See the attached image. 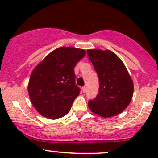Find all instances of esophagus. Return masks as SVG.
<instances>
[{"mask_svg": "<svg viewBox=\"0 0 158 158\" xmlns=\"http://www.w3.org/2000/svg\"><path fill=\"white\" fill-rule=\"evenodd\" d=\"M82 92L83 93H85L86 91H87V88H86V87H83L82 88Z\"/></svg>", "mask_w": 158, "mask_h": 158, "instance_id": "esophagus-1", "label": "esophagus"}]
</instances>
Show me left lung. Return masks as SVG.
I'll return each mask as SVG.
<instances>
[{
  "label": "left lung",
  "mask_w": 158,
  "mask_h": 158,
  "mask_svg": "<svg viewBox=\"0 0 158 158\" xmlns=\"http://www.w3.org/2000/svg\"><path fill=\"white\" fill-rule=\"evenodd\" d=\"M88 58L98 73L99 92L88 102L90 110L103 118L121 113L132 100L133 82L125 65L110 50H87Z\"/></svg>",
  "instance_id": "8db88e82"
}]
</instances>
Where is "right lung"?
<instances>
[{
  "label": "right lung",
  "instance_id": "add662e5",
  "mask_svg": "<svg viewBox=\"0 0 158 158\" xmlns=\"http://www.w3.org/2000/svg\"><path fill=\"white\" fill-rule=\"evenodd\" d=\"M85 55L82 48L59 47L34 67L27 91L33 106L43 117L58 119L70 112L79 94L74 67Z\"/></svg>",
  "mask_w": 158,
  "mask_h": 158
}]
</instances>
